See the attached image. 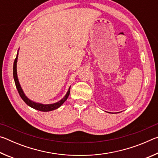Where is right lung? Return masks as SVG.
<instances>
[{"instance_id":"1","label":"right lung","mask_w":158,"mask_h":158,"mask_svg":"<svg viewBox=\"0 0 158 158\" xmlns=\"http://www.w3.org/2000/svg\"><path fill=\"white\" fill-rule=\"evenodd\" d=\"M19 50L17 53V57H16L15 62H14V65H13V77H14V80L15 82V85L16 87H17V89L19 92V94L21 96V98H22V100L25 102V103L26 105H28L31 107L33 108L36 110L40 111H53L55 110L58 108H59L60 106L63 105V104L67 100L68 96L69 95V93H70V87L68 89V92L66 93L65 95L58 102H56L55 103H52V104H47V105H44V104H42V103H39V102H34L33 100H31L29 99L27 96L25 95L24 92H23V89H21V86L20 85V83L18 79V76H17V60H18V55H19Z\"/></svg>"}]
</instances>
